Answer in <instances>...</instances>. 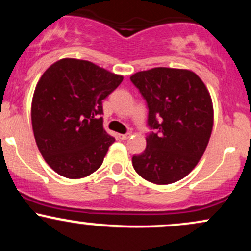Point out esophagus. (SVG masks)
I'll list each match as a JSON object with an SVG mask.
<instances>
[{"instance_id": "esophagus-1", "label": "esophagus", "mask_w": 251, "mask_h": 251, "mask_svg": "<svg viewBox=\"0 0 251 251\" xmlns=\"http://www.w3.org/2000/svg\"><path fill=\"white\" fill-rule=\"evenodd\" d=\"M129 135H131L129 133H127V134H119V135H118V137H119L120 140H127L128 138H129Z\"/></svg>"}]
</instances>
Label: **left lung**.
<instances>
[{
    "label": "left lung",
    "instance_id": "obj_1",
    "mask_svg": "<svg viewBox=\"0 0 251 251\" xmlns=\"http://www.w3.org/2000/svg\"><path fill=\"white\" fill-rule=\"evenodd\" d=\"M131 81L148 102L146 149L132 164L144 179L165 185L188 176L208 146L214 126L210 93L194 72L157 67L138 72Z\"/></svg>",
    "mask_w": 251,
    "mask_h": 251
}]
</instances>
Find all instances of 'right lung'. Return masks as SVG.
Instances as JSON below:
<instances>
[{
    "instance_id": "add662e5",
    "label": "right lung",
    "mask_w": 251,
    "mask_h": 251,
    "mask_svg": "<svg viewBox=\"0 0 251 251\" xmlns=\"http://www.w3.org/2000/svg\"><path fill=\"white\" fill-rule=\"evenodd\" d=\"M93 62L61 59L37 82L31 125L40 153L56 174L87 177L101 166L114 143L102 126V100L123 81Z\"/></svg>"
}]
</instances>
